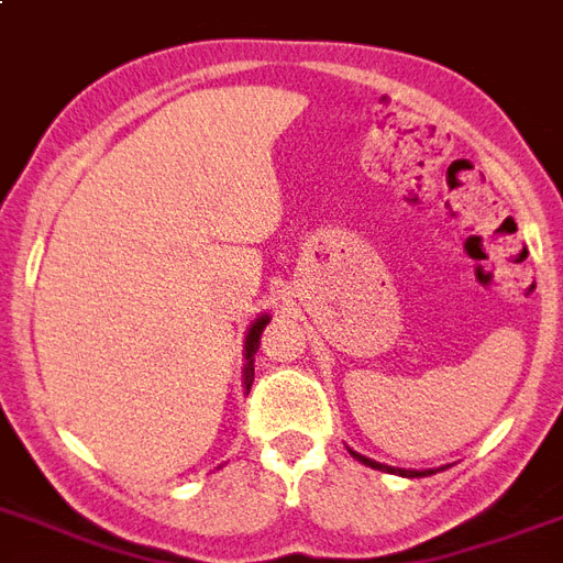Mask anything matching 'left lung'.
<instances>
[{
	"label": "left lung",
	"instance_id": "obj_1",
	"mask_svg": "<svg viewBox=\"0 0 563 563\" xmlns=\"http://www.w3.org/2000/svg\"><path fill=\"white\" fill-rule=\"evenodd\" d=\"M349 452H351V457H357L360 463H366V466H372V470L393 472V475H401V478H424V475H434V470H401V466H386V463L372 461V457L354 452V449H349ZM443 470H445V466H443Z\"/></svg>",
	"mask_w": 563,
	"mask_h": 563
}]
</instances>
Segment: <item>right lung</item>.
Wrapping results in <instances>:
<instances>
[{
    "label": "right lung",
    "mask_w": 563,
    "mask_h": 563,
    "mask_svg": "<svg viewBox=\"0 0 563 563\" xmlns=\"http://www.w3.org/2000/svg\"><path fill=\"white\" fill-rule=\"evenodd\" d=\"M268 321H272V316H268V312L256 316L251 328H247V336H244V375H242L244 389H251V384H253V354H256V349H260V333H263Z\"/></svg>",
    "instance_id": "obj_1"
}]
</instances>
